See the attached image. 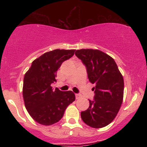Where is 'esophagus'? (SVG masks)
<instances>
[{
	"label": "esophagus",
	"instance_id": "obj_1",
	"mask_svg": "<svg viewBox=\"0 0 147 147\" xmlns=\"http://www.w3.org/2000/svg\"><path fill=\"white\" fill-rule=\"evenodd\" d=\"M75 97H76V99H80L81 97H82V95H79V94H76V95H75Z\"/></svg>",
	"mask_w": 147,
	"mask_h": 147
}]
</instances>
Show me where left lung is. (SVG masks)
I'll use <instances>...</instances> for the list:
<instances>
[{
    "label": "left lung",
    "instance_id": "8db88e82",
    "mask_svg": "<svg viewBox=\"0 0 147 147\" xmlns=\"http://www.w3.org/2000/svg\"><path fill=\"white\" fill-rule=\"evenodd\" d=\"M75 55L86 65L88 77L95 87L94 100L81 113L85 124L100 129L115 118L123 102L124 79L112 57L99 50L81 49Z\"/></svg>",
    "mask_w": 147,
    "mask_h": 147
}]
</instances>
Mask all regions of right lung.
Segmentation results:
<instances>
[{"label": "right lung", "instance_id": "1", "mask_svg": "<svg viewBox=\"0 0 147 147\" xmlns=\"http://www.w3.org/2000/svg\"><path fill=\"white\" fill-rule=\"evenodd\" d=\"M75 50L57 49L42 55L33 61L25 74L23 97L30 115L42 125L49 126L58 122L63 117L69 104L75 100L71 90L52 89L51 84L61 65L74 55Z\"/></svg>", "mask_w": 147, "mask_h": 147}]
</instances>
